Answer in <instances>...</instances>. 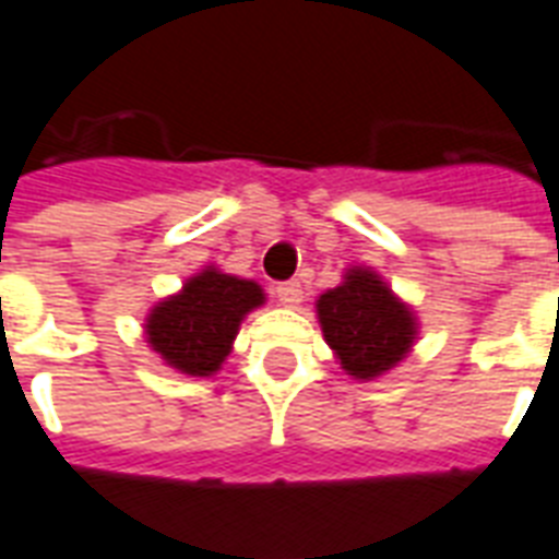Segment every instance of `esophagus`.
Wrapping results in <instances>:
<instances>
[{"instance_id":"1","label":"esophagus","mask_w":559,"mask_h":559,"mask_svg":"<svg viewBox=\"0 0 559 559\" xmlns=\"http://www.w3.org/2000/svg\"><path fill=\"white\" fill-rule=\"evenodd\" d=\"M275 298H278L284 307H298L301 305V284L298 281H284V284H275Z\"/></svg>"}]
</instances>
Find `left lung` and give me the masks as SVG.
Returning a JSON list of instances; mask_svg holds the SVG:
<instances>
[{
  "mask_svg": "<svg viewBox=\"0 0 559 559\" xmlns=\"http://www.w3.org/2000/svg\"><path fill=\"white\" fill-rule=\"evenodd\" d=\"M316 313L324 342L333 348L340 366L357 380H373L391 371L417 340L412 307L403 305L368 266L345 272L340 287L319 296Z\"/></svg>",
  "mask_w": 559,
  "mask_h": 559,
  "instance_id": "left-lung-1",
  "label": "left lung"
}]
</instances>
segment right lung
Returning a JSON list of instances; mask_svg holds the SVG:
<instances>
[{
	"label": "right lung",
	"mask_w": 559,
	"mask_h": 559,
	"mask_svg": "<svg viewBox=\"0 0 559 559\" xmlns=\"http://www.w3.org/2000/svg\"><path fill=\"white\" fill-rule=\"evenodd\" d=\"M263 301L261 284L205 266L177 296L153 307L144 333L165 366L191 377H211L231 354L246 313Z\"/></svg>",
	"instance_id": "1"
}]
</instances>
